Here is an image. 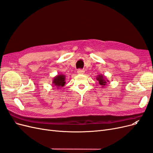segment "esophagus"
Instances as JSON below:
<instances>
[{"mask_svg": "<svg viewBox=\"0 0 153 153\" xmlns=\"http://www.w3.org/2000/svg\"><path fill=\"white\" fill-rule=\"evenodd\" d=\"M84 72H85L84 70H83V69H79L77 70V73L78 74H80V75H81V74H84Z\"/></svg>", "mask_w": 153, "mask_h": 153, "instance_id": "obj_1", "label": "esophagus"}]
</instances>
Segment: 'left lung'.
<instances>
[{"mask_svg":"<svg viewBox=\"0 0 153 153\" xmlns=\"http://www.w3.org/2000/svg\"><path fill=\"white\" fill-rule=\"evenodd\" d=\"M96 79L99 82V84L101 85H102V87H103L105 85H106V83H107V82H108V80H106L105 78V76L101 75H99L98 76H97Z\"/></svg>","mask_w":153,"mask_h":153,"instance_id":"1","label":"left lung"}]
</instances>
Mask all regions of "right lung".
I'll list each match as a JSON object with an SVG mask.
<instances>
[{
    "label": "right lung",
    "mask_w": 153,
    "mask_h": 153,
    "mask_svg": "<svg viewBox=\"0 0 153 153\" xmlns=\"http://www.w3.org/2000/svg\"><path fill=\"white\" fill-rule=\"evenodd\" d=\"M65 75H59L55 76L52 82V84L54 85L55 89H59V88L64 86L66 84L65 82Z\"/></svg>",
    "instance_id": "obj_1"
}]
</instances>
